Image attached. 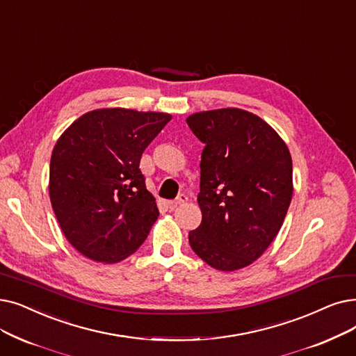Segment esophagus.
Wrapping results in <instances>:
<instances>
[{
	"instance_id": "obj_1",
	"label": "esophagus",
	"mask_w": 356,
	"mask_h": 356,
	"mask_svg": "<svg viewBox=\"0 0 356 356\" xmlns=\"http://www.w3.org/2000/svg\"><path fill=\"white\" fill-rule=\"evenodd\" d=\"M186 202H188V196L184 195V193H181V195H179L175 200H170L168 207H170V209H176L177 207H180V205H183V204H186Z\"/></svg>"
}]
</instances>
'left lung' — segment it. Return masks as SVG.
Listing matches in <instances>:
<instances>
[{"label": "left lung", "mask_w": 356, "mask_h": 356, "mask_svg": "<svg viewBox=\"0 0 356 356\" xmlns=\"http://www.w3.org/2000/svg\"><path fill=\"white\" fill-rule=\"evenodd\" d=\"M188 125L205 144L193 252L222 272L252 265L284 224L292 199V159L268 123L237 107L197 112Z\"/></svg>", "instance_id": "8db88e82"}]
</instances>
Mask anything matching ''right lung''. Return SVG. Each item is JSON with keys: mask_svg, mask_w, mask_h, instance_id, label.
I'll list each match as a JSON object with an SVG mask.
<instances>
[{"mask_svg": "<svg viewBox=\"0 0 356 356\" xmlns=\"http://www.w3.org/2000/svg\"><path fill=\"white\" fill-rule=\"evenodd\" d=\"M170 119L161 112L96 109L59 136L49 168L51 204L64 236L83 256L116 264L145 241L159 208L140 161Z\"/></svg>", "mask_w": 356, "mask_h": 356, "instance_id": "1", "label": "right lung"}]
</instances>
